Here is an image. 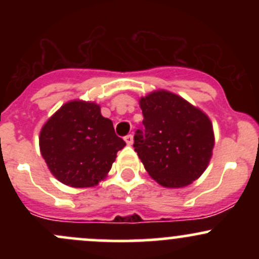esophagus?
Listing matches in <instances>:
<instances>
[{"instance_id": "34e87169", "label": "esophagus", "mask_w": 259, "mask_h": 259, "mask_svg": "<svg viewBox=\"0 0 259 259\" xmlns=\"http://www.w3.org/2000/svg\"><path fill=\"white\" fill-rule=\"evenodd\" d=\"M124 140L127 145H133V143H134V137H133L132 134H129L124 138Z\"/></svg>"}]
</instances>
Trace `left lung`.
<instances>
[{
  "instance_id": "left-lung-1",
  "label": "left lung",
  "mask_w": 259,
  "mask_h": 259,
  "mask_svg": "<svg viewBox=\"0 0 259 259\" xmlns=\"http://www.w3.org/2000/svg\"><path fill=\"white\" fill-rule=\"evenodd\" d=\"M143 125L134 135V150L151 178L168 188L198 179L214 146L213 127L203 111L168 91L140 99Z\"/></svg>"
}]
</instances>
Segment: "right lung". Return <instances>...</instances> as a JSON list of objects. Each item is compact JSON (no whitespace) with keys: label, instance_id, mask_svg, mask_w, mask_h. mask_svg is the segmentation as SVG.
Returning a JSON list of instances; mask_svg holds the SVG:
<instances>
[{"label":"right lung","instance_id":"obj_1","mask_svg":"<svg viewBox=\"0 0 259 259\" xmlns=\"http://www.w3.org/2000/svg\"><path fill=\"white\" fill-rule=\"evenodd\" d=\"M125 145L100 106L79 100L61 106L40 133L41 154L51 173L75 188L98 184Z\"/></svg>","mask_w":259,"mask_h":259}]
</instances>
